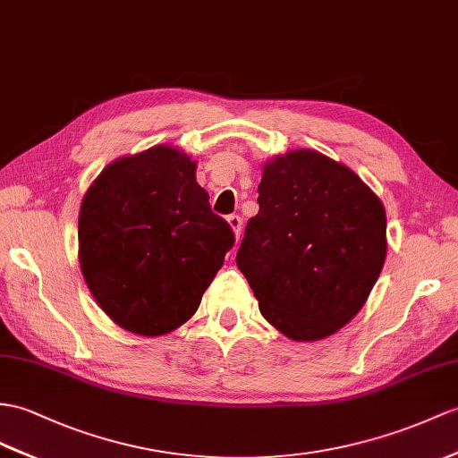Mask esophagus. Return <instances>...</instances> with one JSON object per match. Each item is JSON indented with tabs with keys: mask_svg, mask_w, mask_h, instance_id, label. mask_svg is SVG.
Instances as JSON below:
<instances>
[{
	"mask_svg": "<svg viewBox=\"0 0 458 458\" xmlns=\"http://www.w3.org/2000/svg\"><path fill=\"white\" fill-rule=\"evenodd\" d=\"M227 223L231 225L233 233H235V237L239 239L241 237V227H242V219L239 216H229L227 217Z\"/></svg>",
	"mask_w": 458,
	"mask_h": 458,
	"instance_id": "34e87169",
	"label": "esophagus"
}]
</instances>
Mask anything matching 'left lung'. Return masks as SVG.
<instances>
[{
    "label": "left lung",
    "instance_id": "obj_1",
    "mask_svg": "<svg viewBox=\"0 0 458 458\" xmlns=\"http://www.w3.org/2000/svg\"><path fill=\"white\" fill-rule=\"evenodd\" d=\"M259 204L237 266L262 317L295 342L332 336L360 313L383 270V202L350 166L293 149L264 165Z\"/></svg>",
    "mask_w": 458,
    "mask_h": 458
}]
</instances>
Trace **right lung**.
Listing matches in <instances>:
<instances>
[{
  "instance_id": "add662e5",
  "label": "right lung",
  "mask_w": 458,
  "mask_h": 458,
  "mask_svg": "<svg viewBox=\"0 0 458 458\" xmlns=\"http://www.w3.org/2000/svg\"><path fill=\"white\" fill-rule=\"evenodd\" d=\"M77 237L89 292L140 336L182 327L235 242L196 182V161L173 145L106 165L83 196Z\"/></svg>"
}]
</instances>
